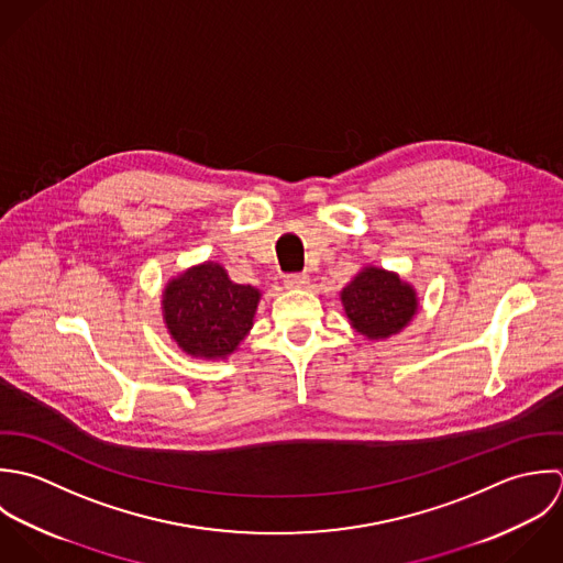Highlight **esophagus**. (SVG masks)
Returning a JSON list of instances; mask_svg holds the SVG:
<instances>
[{"mask_svg":"<svg viewBox=\"0 0 563 563\" xmlns=\"http://www.w3.org/2000/svg\"><path fill=\"white\" fill-rule=\"evenodd\" d=\"M309 285V276L305 272H296V274H287L285 276V287L289 289H300Z\"/></svg>","mask_w":563,"mask_h":563,"instance_id":"obj_1","label":"esophagus"}]
</instances>
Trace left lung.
I'll return each mask as SVG.
<instances>
[{
    "instance_id": "8db88e82",
    "label": "left lung",
    "mask_w": 563,
    "mask_h": 563,
    "mask_svg": "<svg viewBox=\"0 0 563 563\" xmlns=\"http://www.w3.org/2000/svg\"><path fill=\"white\" fill-rule=\"evenodd\" d=\"M341 302L352 327L369 339L396 335L418 309L416 291L396 274L378 267L363 269L341 291Z\"/></svg>"
}]
</instances>
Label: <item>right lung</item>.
<instances>
[{"label": "right lung", "mask_w": 563, "mask_h": 563, "mask_svg": "<svg viewBox=\"0 0 563 563\" xmlns=\"http://www.w3.org/2000/svg\"><path fill=\"white\" fill-rule=\"evenodd\" d=\"M258 291L236 285L218 263H205L172 280L163 296L165 324L194 356H225L247 335Z\"/></svg>", "instance_id": "add662e5"}]
</instances>
